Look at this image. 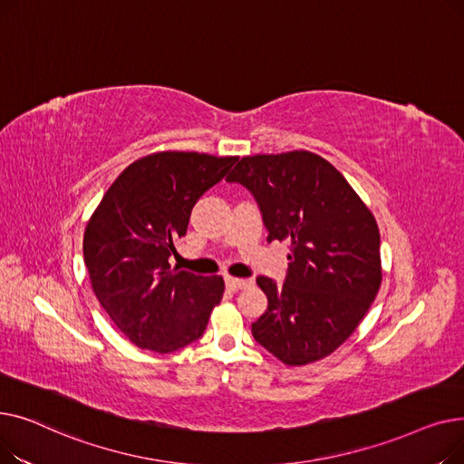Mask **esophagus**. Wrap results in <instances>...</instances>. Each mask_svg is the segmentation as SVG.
<instances>
[{"mask_svg": "<svg viewBox=\"0 0 464 464\" xmlns=\"http://www.w3.org/2000/svg\"><path fill=\"white\" fill-rule=\"evenodd\" d=\"M250 284H252V280H246V278H233V276H227V278H226V285H227L229 289H233V291L245 289V287H248Z\"/></svg>", "mask_w": 464, "mask_h": 464, "instance_id": "obj_1", "label": "esophagus"}]
</instances>
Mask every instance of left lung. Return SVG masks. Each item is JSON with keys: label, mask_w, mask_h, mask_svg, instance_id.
<instances>
[{"label": "left lung", "mask_w": 464, "mask_h": 464, "mask_svg": "<svg viewBox=\"0 0 464 464\" xmlns=\"http://www.w3.org/2000/svg\"><path fill=\"white\" fill-rule=\"evenodd\" d=\"M252 191L266 240H287L282 285L257 276L269 306L257 343L289 367L331 355L369 312L382 284L378 224L355 189L308 150L242 158L226 179Z\"/></svg>", "instance_id": "left-lung-1"}]
</instances>
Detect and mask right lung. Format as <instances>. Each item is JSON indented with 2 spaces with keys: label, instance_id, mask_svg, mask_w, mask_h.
<instances>
[{
  "label": "right lung",
  "instance_id": "add662e5",
  "mask_svg": "<svg viewBox=\"0 0 464 464\" xmlns=\"http://www.w3.org/2000/svg\"><path fill=\"white\" fill-rule=\"evenodd\" d=\"M237 161L199 152H156L133 161L103 195L84 231L95 297L142 350L170 353L198 340L222 301V276L170 269L193 205Z\"/></svg>",
  "mask_w": 464,
  "mask_h": 464
}]
</instances>
